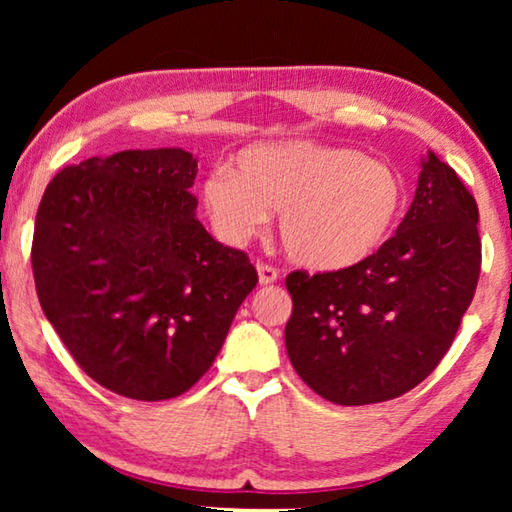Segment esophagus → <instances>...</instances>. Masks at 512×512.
<instances>
[{"mask_svg": "<svg viewBox=\"0 0 512 512\" xmlns=\"http://www.w3.org/2000/svg\"><path fill=\"white\" fill-rule=\"evenodd\" d=\"M257 273H259V284H264V287L277 282V277H280V271L268 264H257Z\"/></svg>", "mask_w": 512, "mask_h": 512, "instance_id": "1", "label": "esophagus"}]
</instances>
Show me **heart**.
<instances>
[{"label":"heart","instance_id":"obj_1","mask_svg":"<svg viewBox=\"0 0 512 512\" xmlns=\"http://www.w3.org/2000/svg\"><path fill=\"white\" fill-rule=\"evenodd\" d=\"M214 228L241 244L277 210V235L293 262L314 271H345L393 237L406 207L402 173L350 146L314 140L253 144L232 169L203 180Z\"/></svg>","mask_w":512,"mask_h":512}]
</instances>
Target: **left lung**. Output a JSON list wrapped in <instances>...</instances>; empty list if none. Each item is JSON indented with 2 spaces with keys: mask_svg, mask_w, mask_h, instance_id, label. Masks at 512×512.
Returning <instances> with one entry per match:
<instances>
[{
  "mask_svg": "<svg viewBox=\"0 0 512 512\" xmlns=\"http://www.w3.org/2000/svg\"><path fill=\"white\" fill-rule=\"evenodd\" d=\"M479 207L449 164L429 153L395 235L345 271H293L284 329L300 379L327 402L395 400L427 379L474 298Z\"/></svg>",
  "mask_w": 512,
  "mask_h": 512,
  "instance_id": "1",
  "label": "left lung"
}]
</instances>
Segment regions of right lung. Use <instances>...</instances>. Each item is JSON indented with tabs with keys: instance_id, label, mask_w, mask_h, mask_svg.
<instances>
[{
	"instance_id": "1",
	"label": "right lung",
	"mask_w": 512,
	"mask_h": 512,
	"mask_svg": "<svg viewBox=\"0 0 512 512\" xmlns=\"http://www.w3.org/2000/svg\"><path fill=\"white\" fill-rule=\"evenodd\" d=\"M196 171L183 149L119 151L58 171L38 207L40 307L85 375L131 400L189 391L259 280L196 219Z\"/></svg>"
}]
</instances>
